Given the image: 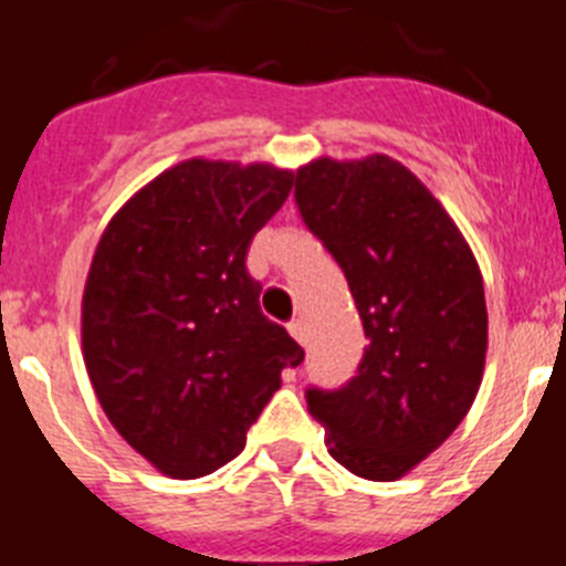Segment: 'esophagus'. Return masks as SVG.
Wrapping results in <instances>:
<instances>
[{"mask_svg": "<svg viewBox=\"0 0 566 566\" xmlns=\"http://www.w3.org/2000/svg\"><path fill=\"white\" fill-rule=\"evenodd\" d=\"M289 334H292L300 345H306V326H303V319H292V323H289Z\"/></svg>", "mask_w": 566, "mask_h": 566, "instance_id": "34e87169", "label": "esophagus"}]
</instances>
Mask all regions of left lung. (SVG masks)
I'll return each mask as SVG.
<instances>
[{"mask_svg":"<svg viewBox=\"0 0 566 566\" xmlns=\"http://www.w3.org/2000/svg\"><path fill=\"white\" fill-rule=\"evenodd\" d=\"M300 218L343 269L363 319L357 377L308 388L345 470L397 482L457 431L476 399L488 306L468 240L411 169L368 155L297 169Z\"/></svg>","mask_w":566,"mask_h":566,"instance_id":"obj_1","label":"left lung"}]
</instances>
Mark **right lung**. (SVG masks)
I'll use <instances>...</instances> for the list:
<instances>
[{
	"label": "right lung",
	"mask_w": 566,
	"mask_h": 566,
	"mask_svg": "<svg viewBox=\"0 0 566 566\" xmlns=\"http://www.w3.org/2000/svg\"><path fill=\"white\" fill-rule=\"evenodd\" d=\"M294 172L189 158L124 203L82 297L90 382L113 428L153 468L198 479L232 462L303 348L260 312L254 234Z\"/></svg>",
	"instance_id": "add662e5"
}]
</instances>
